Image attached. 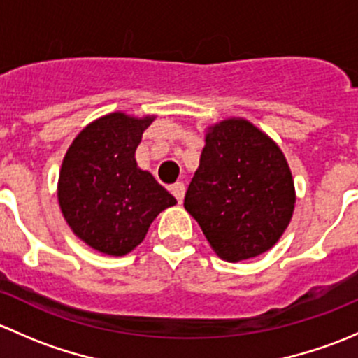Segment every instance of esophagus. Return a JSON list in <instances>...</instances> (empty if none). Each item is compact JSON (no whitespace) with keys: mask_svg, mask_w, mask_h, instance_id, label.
I'll return each instance as SVG.
<instances>
[{"mask_svg":"<svg viewBox=\"0 0 358 358\" xmlns=\"http://www.w3.org/2000/svg\"><path fill=\"white\" fill-rule=\"evenodd\" d=\"M171 194L176 197V201L182 202L183 196H185V185L182 182H176L175 185H171Z\"/></svg>","mask_w":358,"mask_h":358,"instance_id":"esophagus-1","label":"esophagus"}]
</instances>
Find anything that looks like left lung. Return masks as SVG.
Segmentation results:
<instances>
[{"mask_svg":"<svg viewBox=\"0 0 358 358\" xmlns=\"http://www.w3.org/2000/svg\"><path fill=\"white\" fill-rule=\"evenodd\" d=\"M294 201L291 169L272 138L244 119L209 128L183 206L220 258L268 251L289 225Z\"/></svg>","mask_w":358,"mask_h":358,"instance_id":"8db88e82","label":"left lung"}]
</instances>
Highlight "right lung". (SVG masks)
Here are the masks:
<instances>
[{"mask_svg": "<svg viewBox=\"0 0 358 358\" xmlns=\"http://www.w3.org/2000/svg\"><path fill=\"white\" fill-rule=\"evenodd\" d=\"M152 119L122 112L103 115L76 136L64 157L59 178L64 218L79 239L103 255H128L145 239L159 213L176 204L135 161Z\"/></svg>", "mask_w": 358, "mask_h": 358, "instance_id": "add662e5", "label": "right lung"}]
</instances>
